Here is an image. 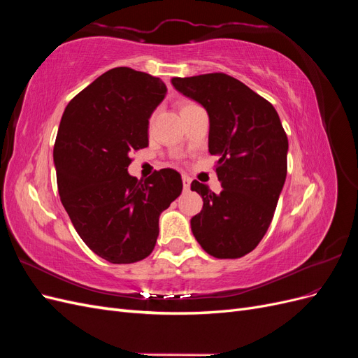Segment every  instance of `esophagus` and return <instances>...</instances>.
I'll list each match as a JSON object with an SVG mask.
<instances>
[{
	"mask_svg": "<svg viewBox=\"0 0 358 358\" xmlns=\"http://www.w3.org/2000/svg\"><path fill=\"white\" fill-rule=\"evenodd\" d=\"M182 182H183V189L188 191L189 189V185H191V178L188 175H183L182 176Z\"/></svg>",
	"mask_w": 358,
	"mask_h": 358,
	"instance_id": "esophagus-1",
	"label": "esophagus"
}]
</instances>
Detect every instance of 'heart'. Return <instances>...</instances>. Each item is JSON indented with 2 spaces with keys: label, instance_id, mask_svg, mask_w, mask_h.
Masks as SVG:
<instances>
[{
  "label": "heart",
  "instance_id": "1",
  "mask_svg": "<svg viewBox=\"0 0 358 358\" xmlns=\"http://www.w3.org/2000/svg\"><path fill=\"white\" fill-rule=\"evenodd\" d=\"M187 106H188V104H187Z\"/></svg>",
  "mask_w": 358,
  "mask_h": 358
}]
</instances>
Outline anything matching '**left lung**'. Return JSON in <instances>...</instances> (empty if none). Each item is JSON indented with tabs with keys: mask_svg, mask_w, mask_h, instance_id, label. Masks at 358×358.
Here are the masks:
<instances>
[{
	"mask_svg": "<svg viewBox=\"0 0 358 358\" xmlns=\"http://www.w3.org/2000/svg\"><path fill=\"white\" fill-rule=\"evenodd\" d=\"M176 91L209 115V152L222 191L192 180L203 209L191 230L206 252L241 258L263 239L287 178L288 138L275 107L229 74L173 78Z\"/></svg>",
	"mask_w": 358,
	"mask_h": 358,
	"instance_id": "8db88e82",
	"label": "left lung"
}]
</instances>
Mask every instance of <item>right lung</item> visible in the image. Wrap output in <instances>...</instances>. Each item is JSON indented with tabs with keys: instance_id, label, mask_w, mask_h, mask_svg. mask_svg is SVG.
<instances>
[{
	"instance_id": "right-lung-1",
	"label": "right lung",
	"mask_w": 358,
	"mask_h": 358,
	"mask_svg": "<svg viewBox=\"0 0 358 358\" xmlns=\"http://www.w3.org/2000/svg\"><path fill=\"white\" fill-rule=\"evenodd\" d=\"M166 83L128 67L96 78L67 104L53 146L61 203L91 251L113 264L154 251L158 220L182 192L176 170L146 179L128 173L133 150L148 146L149 117Z\"/></svg>"
}]
</instances>
